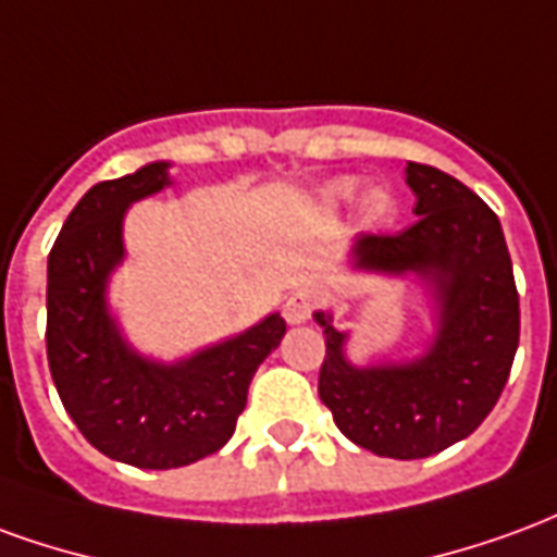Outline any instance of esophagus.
Returning a JSON list of instances; mask_svg holds the SVG:
<instances>
[{
  "label": "esophagus",
  "instance_id": "esophagus-1",
  "mask_svg": "<svg viewBox=\"0 0 557 557\" xmlns=\"http://www.w3.org/2000/svg\"><path fill=\"white\" fill-rule=\"evenodd\" d=\"M315 307V292L313 289H298L295 295L286 298L283 304V319L289 322V325H304L310 313H313Z\"/></svg>",
  "mask_w": 557,
  "mask_h": 557
}]
</instances>
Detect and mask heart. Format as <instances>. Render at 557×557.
Wrapping results in <instances>:
<instances>
[{
    "instance_id": "obj_1",
    "label": "heart",
    "mask_w": 557,
    "mask_h": 557,
    "mask_svg": "<svg viewBox=\"0 0 557 557\" xmlns=\"http://www.w3.org/2000/svg\"><path fill=\"white\" fill-rule=\"evenodd\" d=\"M358 187H361L358 178H334V182H327L322 187V199L327 206H339V202H346V199L358 194ZM387 211H391V196L385 190H379V187L367 190V196H363V218L375 223V220L387 218Z\"/></svg>"
}]
</instances>
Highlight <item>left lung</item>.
Returning <instances> with one entry per match:
<instances>
[{
  "instance_id": "obj_1",
  "label": "left lung",
  "mask_w": 557,
  "mask_h": 557,
  "mask_svg": "<svg viewBox=\"0 0 557 557\" xmlns=\"http://www.w3.org/2000/svg\"><path fill=\"white\" fill-rule=\"evenodd\" d=\"M418 223L399 235H358L355 274L418 280L432 334L414 358H349V331L315 310L325 331L319 397L339 432L363 450L423 459L478 430L502 397L519 346V295L502 223L454 175L409 163Z\"/></svg>"
}]
</instances>
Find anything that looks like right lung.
<instances>
[{
  "label": "right lung",
  "instance_id": "add662e5",
  "mask_svg": "<svg viewBox=\"0 0 557 557\" xmlns=\"http://www.w3.org/2000/svg\"><path fill=\"white\" fill-rule=\"evenodd\" d=\"M170 160L95 184L47 259V361L62 406L91 447L125 466L182 468L230 442L259 363L286 334L268 313L235 337L160 361L125 337L110 280L125 262L127 208L170 187Z\"/></svg>",
  "mask_w": 557,
  "mask_h": 557
}]
</instances>
